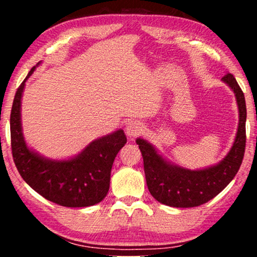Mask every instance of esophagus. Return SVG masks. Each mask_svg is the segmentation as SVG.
<instances>
[{"mask_svg": "<svg viewBox=\"0 0 257 257\" xmlns=\"http://www.w3.org/2000/svg\"><path fill=\"white\" fill-rule=\"evenodd\" d=\"M143 132H144V127H143V124L139 121H130L125 125V134L129 137L139 136V135L143 134Z\"/></svg>", "mask_w": 257, "mask_h": 257, "instance_id": "obj_1", "label": "esophagus"}]
</instances>
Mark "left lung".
Returning <instances> with one entry per match:
<instances>
[{"label":"left lung","instance_id":"1","mask_svg":"<svg viewBox=\"0 0 257 257\" xmlns=\"http://www.w3.org/2000/svg\"><path fill=\"white\" fill-rule=\"evenodd\" d=\"M222 81L233 90L236 96L239 123L231 150L221 162L202 170H189L168 162L145 139H136L144 160L146 184L150 193L164 205L172 207L202 205L220 194L240 168L246 146L245 96L231 73L224 75Z\"/></svg>","mask_w":257,"mask_h":257}]
</instances>
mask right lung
<instances>
[{"mask_svg":"<svg viewBox=\"0 0 257 257\" xmlns=\"http://www.w3.org/2000/svg\"><path fill=\"white\" fill-rule=\"evenodd\" d=\"M36 67L29 71L19 86L12 104L10 132L16 167L23 179L51 202L67 207L95 205L106 196L113 162L127 143V138L123 130L119 129L95 139L77 156L69 160H50L30 150L21 127V97L26 80Z\"/></svg>","mask_w":257,"mask_h":257,"instance_id":"right-lung-1","label":"right lung"}]
</instances>
